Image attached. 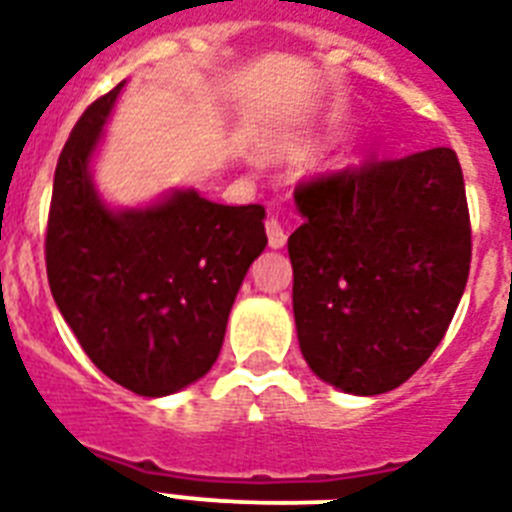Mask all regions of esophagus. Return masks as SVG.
I'll use <instances>...</instances> for the list:
<instances>
[{
  "mask_svg": "<svg viewBox=\"0 0 512 512\" xmlns=\"http://www.w3.org/2000/svg\"><path fill=\"white\" fill-rule=\"evenodd\" d=\"M265 233H268V247L271 249H281L287 244V231L281 228L279 220H273L271 217V220L265 223Z\"/></svg>",
  "mask_w": 512,
  "mask_h": 512,
  "instance_id": "obj_1",
  "label": "esophagus"
}]
</instances>
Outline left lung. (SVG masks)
Listing matches in <instances>:
<instances>
[{"instance_id": "1", "label": "left lung", "mask_w": 512, "mask_h": 512, "mask_svg": "<svg viewBox=\"0 0 512 512\" xmlns=\"http://www.w3.org/2000/svg\"><path fill=\"white\" fill-rule=\"evenodd\" d=\"M289 236L300 350L353 396L406 382L460 305L470 271L465 180L452 148L303 183Z\"/></svg>"}]
</instances>
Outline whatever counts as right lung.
<instances>
[{
    "instance_id": "add662e5",
    "label": "right lung",
    "mask_w": 512,
    "mask_h": 512,
    "mask_svg": "<svg viewBox=\"0 0 512 512\" xmlns=\"http://www.w3.org/2000/svg\"><path fill=\"white\" fill-rule=\"evenodd\" d=\"M122 87L84 111L60 151L44 255L55 305L92 364L159 398L217 361L241 281L268 244L265 209L225 207L193 188L111 207L92 183V156Z\"/></svg>"
}]
</instances>
